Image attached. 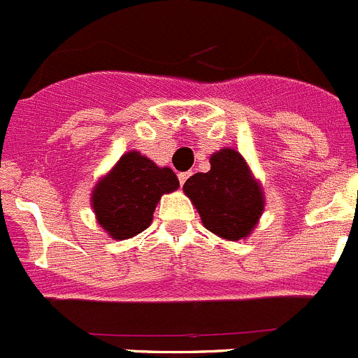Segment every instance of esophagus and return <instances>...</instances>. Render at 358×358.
I'll use <instances>...</instances> for the list:
<instances>
[{
	"mask_svg": "<svg viewBox=\"0 0 358 358\" xmlns=\"http://www.w3.org/2000/svg\"><path fill=\"white\" fill-rule=\"evenodd\" d=\"M192 173H194V172H192V170H189V172H182V173H179V182H181V185H185L186 179H188V177L192 176Z\"/></svg>",
	"mask_w": 358,
	"mask_h": 358,
	"instance_id": "34e87169",
	"label": "esophagus"
}]
</instances>
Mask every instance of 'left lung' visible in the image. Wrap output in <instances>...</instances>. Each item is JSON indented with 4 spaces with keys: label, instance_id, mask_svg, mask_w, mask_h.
Segmentation results:
<instances>
[{
    "label": "left lung",
    "instance_id": "left-lung-1",
    "mask_svg": "<svg viewBox=\"0 0 358 358\" xmlns=\"http://www.w3.org/2000/svg\"><path fill=\"white\" fill-rule=\"evenodd\" d=\"M210 163V172L192 176L182 189L206 229L231 242L245 238L264 213L260 182L235 148L215 152Z\"/></svg>",
    "mask_w": 358,
    "mask_h": 358
}]
</instances>
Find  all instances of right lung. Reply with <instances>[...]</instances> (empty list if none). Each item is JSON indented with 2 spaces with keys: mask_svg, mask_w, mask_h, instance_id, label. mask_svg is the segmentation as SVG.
<instances>
[{
  "mask_svg": "<svg viewBox=\"0 0 358 358\" xmlns=\"http://www.w3.org/2000/svg\"><path fill=\"white\" fill-rule=\"evenodd\" d=\"M179 188L172 169H161L140 152L120 157L91 194L96 222L110 238L127 240L147 229L161 195Z\"/></svg>",
  "mask_w": 358,
  "mask_h": 358,
  "instance_id": "obj_1",
  "label": "right lung"
}]
</instances>
